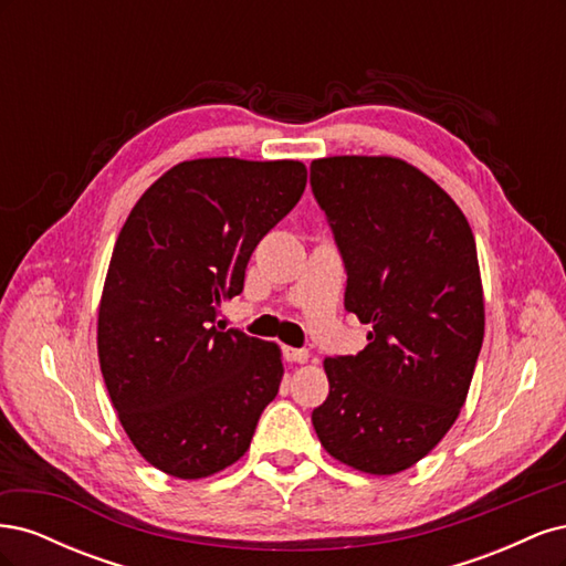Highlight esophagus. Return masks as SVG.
<instances>
[{
    "mask_svg": "<svg viewBox=\"0 0 566 566\" xmlns=\"http://www.w3.org/2000/svg\"><path fill=\"white\" fill-rule=\"evenodd\" d=\"M283 356H285V361H290V364H306V361H310V352H306V349L285 347Z\"/></svg>",
    "mask_w": 566,
    "mask_h": 566,
    "instance_id": "1",
    "label": "esophagus"
}]
</instances>
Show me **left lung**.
<instances>
[{
  "label": "left lung",
  "mask_w": 566,
  "mask_h": 566,
  "mask_svg": "<svg viewBox=\"0 0 566 566\" xmlns=\"http://www.w3.org/2000/svg\"><path fill=\"white\" fill-rule=\"evenodd\" d=\"M312 188L347 269V312L368 323L356 356H325L321 447L366 474L413 468L465 406L484 339V287L465 214L391 156L312 163Z\"/></svg>",
  "instance_id": "left-lung-1"
}]
</instances>
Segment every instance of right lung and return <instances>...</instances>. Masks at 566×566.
Segmentation results:
<instances>
[{"label":"right lung","mask_w":566,"mask_h":566,"mask_svg":"<svg viewBox=\"0 0 566 566\" xmlns=\"http://www.w3.org/2000/svg\"><path fill=\"white\" fill-rule=\"evenodd\" d=\"M300 160H184L136 200L113 248L96 347L134 449L205 479L241 460L283 380L281 347L214 325L256 243L295 208Z\"/></svg>","instance_id":"add662e5"}]
</instances>
